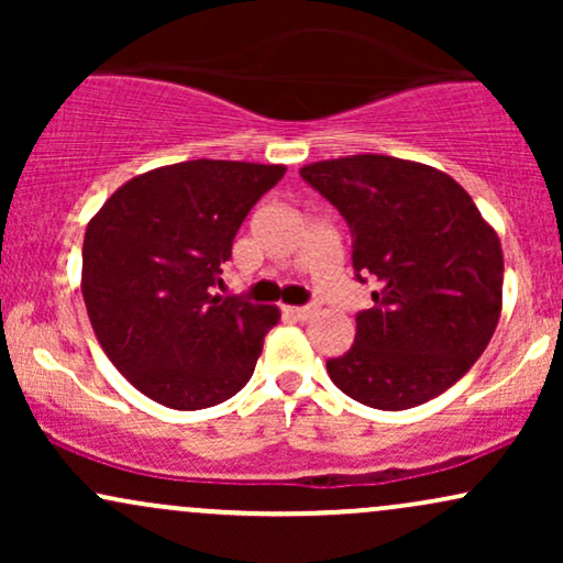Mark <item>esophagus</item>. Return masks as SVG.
<instances>
[{
	"mask_svg": "<svg viewBox=\"0 0 563 563\" xmlns=\"http://www.w3.org/2000/svg\"><path fill=\"white\" fill-rule=\"evenodd\" d=\"M286 312L296 320H309L314 314V307H286Z\"/></svg>",
	"mask_w": 563,
	"mask_h": 563,
	"instance_id": "obj_1",
	"label": "esophagus"
}]
</instances>
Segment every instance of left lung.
I'll return each mask as SVG.
<instances>
[{
    "mask_svg": "<svg viewBox=\"0 0 563 563\" xmlns=\"http://www.w3.org/2000/svg\"><path fill=\"white\" fill-rule=\"evenodd\" d=\"M301 177L354 235L357 277L378 283L354 344L328 360L346 397L407 410L448 391L482 357L503 312V249L450 174L378 153L314 161Z\"/></svg>",
    "mask_w": 563,
    "mask_h": 563,
    "instance_id": "left-lung-1",
    "label": "left lung"
}]
</instances>
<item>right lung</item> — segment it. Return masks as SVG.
<instances>
[{"mask_svg":"<svg viewBox=\"0 0 563 563\" xmlns=\"http://www.w3.org/2000/svg\"><path fill=\"white\" fill-rule=\"evenodd\" d=\"M283 164L183 161L137 174L89 219L81 294L102 352L172 410L214 407L249 384L280 309L211 286L251 206Z\"/></svg>","mask_w":563,"mask_h":563,"instance_id":"obj_1","label":"right lung"}]
</instances>
